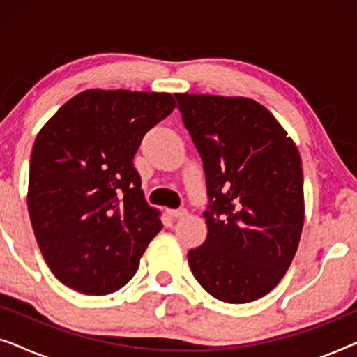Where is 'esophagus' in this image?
<instances>
[{
  "label": "esophagus",
  "instance_id": "34e87169",
  "mask_svg": "<svg viewBox=\"0 0 357 357\" xmlns=\"http://www.w3.org/2000/svg\"><path fill=\"white\" fill-rule=\"evenodd\" d=\"M169 216H172L175 219H182L188 214V211L185 208H180V209H167Z\"/></svg>",
  "mask_w": 357,
  "mask_h": 357
}]
</instances>
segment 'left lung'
Here are the masks:
<instances>
[{
  "instance_id": "left-lung-1",
  "label": "left lung",
  "mask_w": 357,
  "mask_h": 357,
  "mask_svg": "<svg viewBox=\"0 0 357 357\" xmlns=\"http://www.w3.org/2000/svg\"><path fill=\"white\" fill-rule=\"evenodd\" d=\"M202 155L208 236L188 252L193 276L216 299H260L286 275L304 227L299 151L271 112L248 97L175 94Z\"/></svg>"
}]
</instances>
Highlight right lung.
<instances>
[{
    "instance_id": "right-lung-1",
    "label": "right lung",
    "mask_w": 357,
    "mask_h": 357,
    "mask_svg": "<svg viewBox=\"0 0 357 357\" xmlns=\"http://www.w3.org/2000/svg\"><path fill=\"white\" fill-rule=\"evenodd\" d=\"M169 92L87 89L38 131L27 208L48 268L89 296L119 291L162 229L133 159L141 139L172 114Z\"/></svg>"
}]
</instances>
